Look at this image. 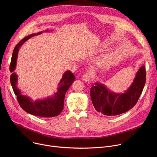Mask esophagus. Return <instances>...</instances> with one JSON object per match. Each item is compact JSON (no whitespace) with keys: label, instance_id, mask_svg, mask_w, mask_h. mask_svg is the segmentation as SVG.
<instances>
[{"label":"esophagus","instance_id":"34e87169","mask_svg":"<svg viewBox=\"0 0 157 157\" xmlns=\"http://www.w3.org/2000/svg\"><path fill=\"white\" fill-rule=\"evenodd\" d=\"M91 75L89 73H86V74H84L83 76H82V80L85 82H89V80H90V78H91Z\"/></svg>","mask_w":157,"mask_h":157}]
</instances>
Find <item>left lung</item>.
Here are the masks:
<instances>
[{"label":"left lung","mask_w":157,"mask_h":157,"mask_svg":"<svg viewBox=\"0 0 157 157\" xmlns=\"http://www.w3.org/2000/svg\"><path fill=\"white\" fill-rule=\"evenodd\" d=\"M145 66H141L130 87L124 93L111 91L103 84L96 82L91 87V98L95 109L104 115L115 116L135 105L145 84Z\"/></svg>","instance_id":"left-lung-1"}]
</instances>
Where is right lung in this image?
<instances>
[{
    "label": "right lung",
    "instance_id": "1",
    "mask_svg": "<svg viewBox=\"0 0 157 157\" xmlns=\"http://www.w3.org/2000/svg\"><path fill=\"white\" fill-rule=\"evenodd\" d=\"M43 32L33 33L22 39L15 46L11 59L10 64V71L12 73L10 76V82L15 94L17 96V99L21 106L27 113L39 117H52L58 116L63 109L64 99L65 94L75 80V75L70 70L66 71L63 75V78L58 84L57 92L53 96H49L43 99H37L33 101L29 96L21 94V92L17 87L18 76L13 73L15 70L18 53L20 47L30 38L41 34ZM48 32V30H45Z\"/></svg>",
    "mask_w": 157,
    "mask_h": 157
}]
</instances>
